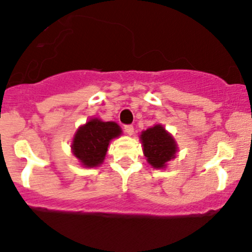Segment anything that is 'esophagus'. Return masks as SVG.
I'll list each match as a JSON object with an SVG mask.
<instances>
[{
  "mask_svg": "<svg viewBox=\"0 0 252 252\" xmlns=\"http://www.w3.org/2000/svg\"><path fill=\"white\" fill-rule=\"evenodd\" d=\"M124 131H126L128 135H133L134 126H130V124H128V126H124Z\"/></svg>",
  "mask_w": 252,
  "mask_h": 252,
  "instance_id": "esophagus-1",
  "label": "esophagus"
}]
</instances>
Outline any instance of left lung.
Returning a JSON list of instances; mask_svg holds the SVG:
<instances>
[{"label": "left lung", "instance_id": "left-lung-1", "mask_svg": "<svg viewBox=\"0 0 252 252\" xmlns=\"http://www.w3.org/2000/svg\"><path fill=\"white\" fill-rule=\"evenodd\" d=\"M145 157L155 168H164L166 161L173 159L177 147L174 139L161 126H155L141 134Z\"/></svg>", "mask_w": 252, "mask_h": 252}]
</instances>
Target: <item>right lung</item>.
Here are the masks:
<instances>
[{"instance_id":"obj_1","label":"right lung","mask_w":252,"mask_h":252,"mask_svg":"<svg viewBox=\"0 0 252 252\" xmlns=\"http://www.w3.org/2000/svg\"><path fill=\"white\" fill-rule=\"evenodd\" d=\"M121 128L115 122L92 119L81 126L72 142L73 155L86 166H96L105 159L108 144L121 135Z\"/></svg>"}]
</instances>
